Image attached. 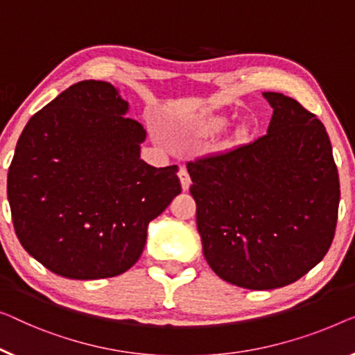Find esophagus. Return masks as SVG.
Here are the masks:
<instances>
[{
  "instance_id": "obj_1",
  "label": "esophagus",
  "mask_w": 355,
  "mask_h": 355,
  "mask_svg": "<svg viewBox=\"0 0 355 355\" xmlns=\"http://www.w3.org/2000/svg\"><path fill=\"white\" fill-rule=\"evenodd\" d=\"M178 178H180V183H182V189L183 191H187L189 184H191V178H189V173L187 172V168H180Z\"/></svg>"
}]
</instances>
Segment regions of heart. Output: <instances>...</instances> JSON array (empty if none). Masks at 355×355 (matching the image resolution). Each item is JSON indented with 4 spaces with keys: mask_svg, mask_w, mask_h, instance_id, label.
<instances>
[{
    "mask_svg": "<svg viewBox=\"0 0 355 355\" xmlns=\"http://www.w3.org/2000/svg\"><path fill=\"white\" fill-rule=\"evenodd\" d=\"M221 125H223V121L216 118H204L199 119L198 123L188 125L187 129L183 130L184 135H209L214 134V132L220 130Z\"/></svg>",
    "mask_w": 355,
    "mask_h": 355,
    "instance_id": "obj_1",
    "label": "heart"
}]
</instances>
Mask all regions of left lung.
Returning a JSON list of instances; mask_svg holds the SVG:
<instances>
[{"label": "left lung", "mask_w": 355, "mask_h": 355, "mask_svg": "<svg viewBox=\"0 0 355 355\" xmlns=\"http://www.w3.org/2000/svg\"><path fill=\"white\" fill-rule=\"evenodd\" d=\"M263 97L274 110L266 134L187 164L205 260L248 290L284 287L320 263L340 205L324 124L292 97Z\"/></svg>", "instance_id": "obj_1"}]
</instances>
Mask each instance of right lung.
<instances>
[{"label": "right lung", "mask_w": 355, "mask_h": 355, "mask_svg": "<svg viewBox=\"0 0 355 355\" xmlns=\"http://www.w3.org/2000/svg\"><path fill=\"white\" fill-rule=\"evenodd\" d=\"M113 84L81 81L26 123L8 172L20 244L62 277H114L144 252L148 225L182 193L178 167L140 159L146 130Z\"/></svg>", "instance_id": "1"}]
</instances>
